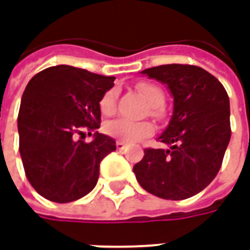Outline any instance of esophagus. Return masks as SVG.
<instances>
[{
    "label": "esophagus",
    "mask_w": 250,
    "mask_h": 250,
    "mask_svg": "<svg viewBox=\"0 0 250 250\" xmlns=\"http://www.w3.org/2000/svg\"><path fill=\"white\" fill-rule=\"evenodd\" d=\"M116 148H118L119 151H122V150H125V148H127V145H125V142L118 141L116 142Z\"/></svg>",
    "instance_id": "1"
}]
</instances>
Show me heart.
<instances>
[{
	"label": "heart",
	"instance_id": "b5f03b06",
	"mask_svg": "<svg viewBox=\"0 0 250 250\" xmlns=\"http://www.w3.org/2000/svg\"><path fill=\"white\" fill-rule=\"evenodd\" d=\"M136 89L148 103L150 115L158 119L162 118L165 114L162 107L165 102V93L162 89L158 87L157 84L150 82H139L136 84ZM116 100H118V89L109 88L99 100L100 112L105 116L114 114L116 109ZM152 131H154V125L150 122H134V120L125 119V118L109 120L104 125V132L107 135L120 142H127V143L141 141L143 138L151 135Z\"/></svg>",
	"mask_w": 250,
	"mask_h": 250
}]
</instances>
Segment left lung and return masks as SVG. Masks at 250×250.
<instances>
[{
	"instance_id": "left-lung-1",
	"label": "left lung",
	"mask_w": 250,
	"mask_h": 250,
	"mask_svg": "<svg viewBox=\"0 0 250 250\" xmlns=\"http://www.w3.org/2000/svg\"><path fill=\"white\" fill-rule=\"evenodd\" d=\"M166 84L174 111L159 141L134 166L138 182L163 199H186L202 191L220 171L230 141V104L224 85L204 68L167 64L142 71Z\"/></svg>"
}]
</instances>
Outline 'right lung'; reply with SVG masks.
Here are the masks:
<instances>
[{"label": "right lung", "instance_id": "1", "mask_svg": "<svg viewBox=\"0 0 250 250\" xmlns=\"http://www.w3.org/2000/svg\"><path fill=\"white\" fill-rule=\"evenodd\" d=\"M114 76L71 65L49 66L30 79L20 105V154L37 193L57 204L87 195L98 182L100 162L116 150L100 127L99 100ZM94 141H83V131Z\"/></svg>", "mask_w": 250, "mask_h": 250}]
</instances>
